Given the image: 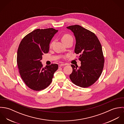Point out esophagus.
<instances>
[{"instance_id":"34e87169","label":"esophagus","mask_w":124,"mask_h":124,"mask_svg":"<svg viewBox=\"0 0 124 124\" xmlns=\"http://www.w3.org/2000/svg\"><path fill=\"white\" fill-rule=\"evenodd\" d=\"M66 65V64H60L59 65V67H62V66H65V65Z\"/></svg>"}]
</instances>
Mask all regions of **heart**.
Wrapping results in <instances>:
<instances>
[{
    "label": "heart",
    "mask_w": 124,
    "mask_h": 124,
    "mask_svg": "<svg viewBox=\"0 0 124 124\" xmlns=\"http://www.w3.org/2000/svg\"><path fill=\"white\" fill-rule=\"evenodd\" d=\"M69 39H71L72 40V38L70 35L68 34H64L62 36V41H66L67 40H69ZM53 42L52 41L51 43H50V47L52 46L53 44Z\"/></svg>",
    "instance_id": "1"
}]
</instances>
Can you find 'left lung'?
<instances>
[{
	"mask_svg": "<svg viewBox=\"0 0 124 124\" xmlns=\"http://www.w3.org/2000/svg\"><path fill=\"white\" fill-rule=\"evenodd\" d=\"M73 33L76 39L74 52L80 54L81 65L71 64L70 75L75 85L86 88L93 84L100 76L104 65V57L101 44L94 33L78 25L67 27Z\"/></svg>",
	"mask_w": 124,
	"mask_h": 124,
	"instance_id": "8db88e82",
	"label": "left lung"
}]
</instances>
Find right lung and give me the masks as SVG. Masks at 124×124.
Returning <instances> with one entry per match:
<instances>
[{
    "label": "right lung",
    "instance_id": "obj_1",
    "mask_svg": "<svg viewBox=\"0 0 124 124\" xmlns=\"http://www.w3.org/2000/svg\"><path fill=\"white\" fill-rule=\"evenodd\" d=\"M58 31L53 28L37 29L25 36L19 44L17 59L19 72L25 84L33 90L47 87L58 68L57 64L43 68L40 62L43 54L48 53L50 42Z\"/></svg>",
    "mask_w": 124,
    "mask_h": 124
}]
</instances>
